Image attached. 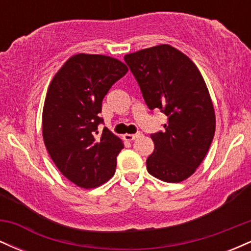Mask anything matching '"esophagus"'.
Returning a JSON list of instances; mask_svg holds the SVG:
<instances>
[{
  "mask_svg": "<svg viewBox=\"0 0 251 251\" xmlns=\"http://www.w3.org/2000/svg\"><path fill=\"white\" fill-rule=\"evenodd\" d=\"M140 135V133H135V134H124V139L128 140V142H132L134 140L135 138H138Z\"/></svg>",
  "mask_w": 251,
  "mask_h": 251,
  "instance_id": "obj_1",
  "label": "esophagus"
}]
</instances>
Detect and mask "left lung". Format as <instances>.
Returning a JSON list of instances; mask_svg holds the SVG:
<instances>
[{"instance_id":"obj_1","label":"left lung","mask_w":251,"mask_h":251,"mask_svg":"<svg viewBox=\"0 0 251 251\" xmlns=\"http://www.w3.org/2000/svg\"><path fill=\"white\" fill-rule=\"evenodd\" d=\"M124 60L150 109L168 118L164 131L151 134L150 175L168 183L185 180L203 162L215 135L216 117L208 87L197 66L180 50L159 45Z\"/></svg>"}]
</instances>
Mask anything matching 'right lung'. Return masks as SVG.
<instances>
[{
  "label": "right lung",
  "instance_id": "add662e5",
  "mask_svg": "<svg viewBox=\"0 0 251 251\" xmlns=\"http://www.w3.org/2000/svg\"><path fill=\"white\" fill-rule=\"evenodd\" d=\"M125 63L99 54H75L48 87L42 112L46 149L60 172L83 189L106 183L116 172L123 140L103 127V97L127 73Z\"/></svg>",
  "mask_w": 251,
  "mask_h": 251
}]
</instances>
